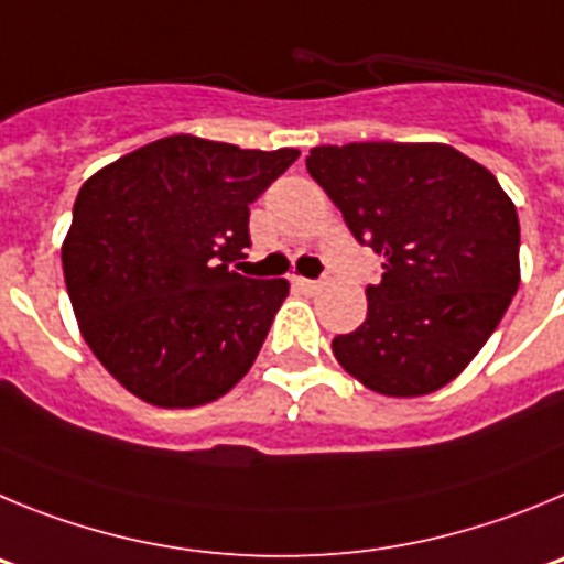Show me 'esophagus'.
<instances>
[{
  "mask_svg": "<svg viewBox=\"0 0 564 564\" xmlns=\"http://www.w3.org/2000/svg\"><path fill=\"white\" fill-rule=\"evenodd\" d=\"M292 283L297 289H301V292H306V294H317L319 289H323V283L312 281V278H292Z\"/></svg>",
  "mask_w": 564,
  "mask_h": 564,
  "instance_id": "esophagus-1",
  "label": "esophagus"
}]
</instances>
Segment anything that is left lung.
Returning <instances> with one entry per match:
<instances>
[{
	"label": "left lung",
	"instance_id": "1",
	"mask_svg": "<svg viewBox=\"0 0 564 564\" xmlns=\"http://www.w3.org/2000/svg\"><path fill=\"white\" fill-rule=\"evenodd\" d=\"M312 180L359 245L382 256L368 317L334 337L337 362L384 395L453 382L520 286L514 202L480 162L444 143L317 145Z\"/></svg>",
	"mask_w": 564,
	"mask_h": 564
}]
</instances>
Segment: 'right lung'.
<instances>
[{
    "label": "right lung",
    "mask_w": 564,
    "mask_h": 564,
    "mask_svg": "<svg viewBox=\"0 0 564 564\" xmlns=\"http://www.w3.org/2000/svg\"><path fill=\"white\" fill-rule=\"evenodd\" d=\"M301 156L174 134L89 176L61 261L78 326L111 377L156 408H199L256 362L289 294L227 263L250 205Z\"/></svg>",
    "instance_id": "right-lung-1"
}]
</instances>
